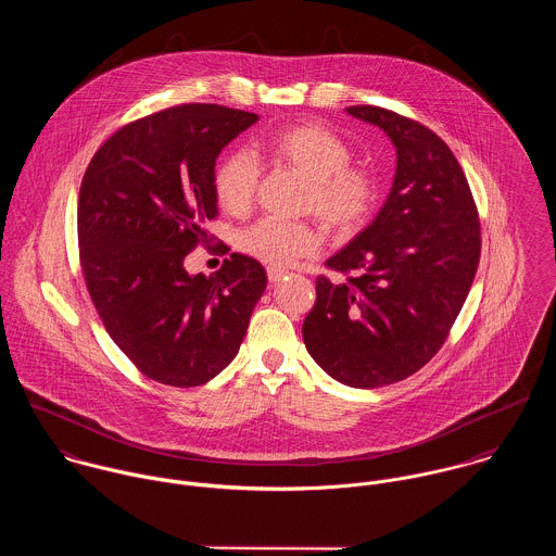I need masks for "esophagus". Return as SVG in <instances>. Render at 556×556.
I'll use <instances>...</instances> for the list:
<instances>
[{
    "label": "esophagus",
    "mask_w": 556,
    "mask_h": 556,
    "mask_svg": "<svg viewBox=\"0 0 556 556\" xmlns=\"http://www.w3.org/2000/svg\"><path fill=\"white\" fill-rule=\"evenodd\" d=\"M285 274H287V269H282V267H267V278H269V282H278Z\"/></svg>",
    "instance_id": "1"
}]
</instances>
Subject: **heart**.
<instances>
[{
	"mask_svg": "<svg viewBox=\"0 0 556 556\" xmlns=\"http://www.w3.org/2000/svg\"><path fill=\"white\" fill-rule=\"evenodd\" d=\"M261 150L311 181L308 212H315L327 227L351 233L366 225L379 199V184L370 170L351 164L349 146L331 130L318 124L289 126L263 139ZM256 186L258 166L248 154L231 152L216 164L214 194L227 214H245ZM320 245L317 227L308 223L261 218L239 233V248L271 267H289L304 256H315Z\"/></svg>",
	"mask_w": 556,
	"mask_h": 556,
	"instance_id": "heart-1",
	"label": "heart"
}]
</instances>
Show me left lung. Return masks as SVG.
Returning <instances> with one entry per match:
<instances>
[{
	"mask_svg": "<svg viewBox=\"0 0 556 556\" xmlns=\"http://www.w3.org/2000/svg\"><path fill=\"white\" fill-rule=\"evenodd\" d=\"M396 148V175L377 218L317 278L304 320L308 353L338 383L392 386L443 346L463 311L479 263V218L469 181L430 128L381 106H349Z\"/></svg>",
	"mask_w": 556,
	"mask_h": 556,
	"instance_id": "8db88e82",
	"label": "left lung"
}]
</instances>
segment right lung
<instances>
[{"label": "right lung", "instance_id": "add662e5", "mask_svg": "<svg viewBox=\"0 0 556 556\" xmlns=\"http://www.w3.org/2000/svg\"><path fill=\"white\" fill-rule=\"evenodd\" d=\"M258 115L181 104L119 128L89 162L79 192L80 267L113 342L150 379L197 388L238 355L267 287L263 265L233 252L188 274V252L216 218L218 154Z\"/></svg>", "mask_w": 556, "mask_h": 556}]
</instances>
